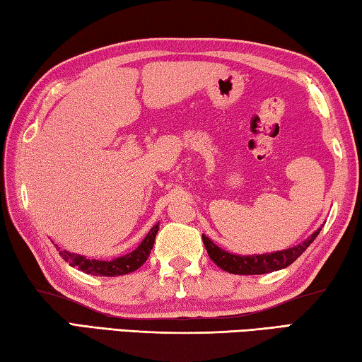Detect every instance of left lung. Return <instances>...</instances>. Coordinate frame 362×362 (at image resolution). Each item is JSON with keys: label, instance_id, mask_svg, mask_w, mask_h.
Listing matches in <instances>:
<instances>
[{"label": "left lung", "instance_id": "left-lung-1", "mask_svg": "<svg viewBox=\"0 0 362 362\" xmlns=\"http://www.w3.org/2000/svg\"><path fill=\"white\" fill-rule=\"evenodd\" d=\"M319 230L321 229H317L316 233L308 237L305 242H301V244L292 248H287V250L263 255H248V257H240V255L224 252L223 248L213 244L206 235H202V240L206 252H209V257L213 259V263L220 266L221 269L230 272V274H266V272L287 268V266L292 264L295 259L310 247L311 242L316 239Z\"/></svg>", "mask_w": 362, "mask_h": 362}]
</instances>
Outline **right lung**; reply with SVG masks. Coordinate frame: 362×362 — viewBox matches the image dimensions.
<instances>
[{
	"mask_svg": "<svg viewBox=\"0 0 362 362\" xmlns=\"http://www.w3.org/2000/svg\"><path fill=\"white\" fill-rule=\"evenodd\" d=\"M157 233H158V224H156V226L149 230V234L144 237V240L141 242V245L136 248V250L125 255V257L112 259V262L90 259V258L81 257V255L59 250L57 245L56 248L59 250V255H61L62 259H65V262H67L70 266H74V268H78L80 271L86 272V274L114 277V276L129 274V272L136 271L146 263V259L149 258V253L153 247V242H156Z\"/></svg>",
	"mask_w": 362,
	"mask_h": 362,
	"instance_id": "1",
	"label": "right lung"
}]
</instances>
